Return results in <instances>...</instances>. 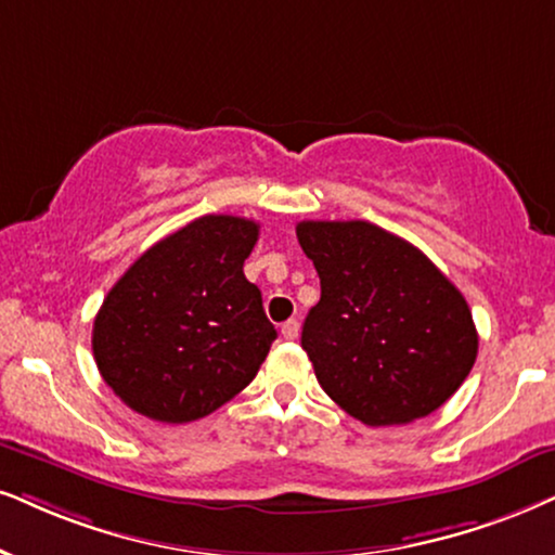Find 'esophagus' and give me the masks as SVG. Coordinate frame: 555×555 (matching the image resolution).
I'll use <instances>...</instances> for the list:
<instances>
[{
    "label": "esophagus",
    "mask_w": 555,
    "mask_h": 555,
    "mask_svg": "<svg viewBox=\"0 0 555 555\" xmlns=\"http://www.w3.org/2000/svg\"><path fill=\"white\" fill-rule=\"evenodd\" d=\"M282 335L286 340H297V335H299V322L297 320H286L284 325H282Z\"/></svg>",
    "instance_id": "obj_1"
}]
</instances>
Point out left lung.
Returning <instances> with one entry per match:
<instances>
[{
    "mask_svg": "<svg viewBox=\"0 0 555 555\" xmlns=\"http://www.w3.org/2000/svg\"><path fill=\"white\" fill-rule=\"evenodd\" d=\"M320 276L301 327L325 395L363 425L427 417L472 371L479 335L464 294L423 250L363 220L297 225Z\"/></svg>",
    "mask_w": 555,
    "mask_h": 555,
    "instance_id": "obj_1",
    "label": "left lung"
}]
</instances>
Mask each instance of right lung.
I'll return each mask as SVG.
<instances>
[{
    "label": "right lung",
    "mask_w": 555,
    "mask_h": 555,
    "mask_svg": "<svg viewBox=\"0 0 555 555\" xmlns=\"http://www.w3.org/2000/svg\"><path fill=\"white\" fill-rule=\"evenodd\" d=\"M258 222L205 215L151 245L94 318L96 369L130 410L192 423L254 382L276 330L243 273Z\"/></svg>",
    "instance_id": "1"
}]
</instances>
